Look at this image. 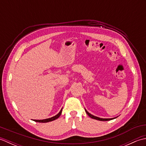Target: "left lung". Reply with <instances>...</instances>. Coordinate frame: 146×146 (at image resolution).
I'll return each instance as SVG.
<instances>
[{"label": "left lung", "instance_id": "8db88e82", "mask_svg": "<svg viewBox=\"0 0 146 146\" xmlns=\"http://www.w3.org/2000/svg\"><path fill=\"white\" fill-rule=\"evenodd\" d=\"M85 111H86V113L88 114V115L90 117H91L92 119H95V120H100V121H107V120H111L115 119V118H117V117H114V118H111V119H102V118H100V117H96V116L93 115H92V114L88 112V111L85 109Z\"/></svg>", "mask_w": 146, "mask_h": 146}]
</instances>
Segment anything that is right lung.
<instances>
[{
    "label": "right lung",
    "mask_w": 146,
    "mask_h": 146,
    "mask_svg": "<svg viewBox=\"0 0 146 146\" xmlns=\"http://www.w3.org/2000/svg\"><path fill=\"white\" fill-rule=\"evenodd\" d=\"M62 109H63V108H61V110H60V112H59L57 115H56L54 116V117L49 118V119H43V120H34V121H35V122H41V123H46V122H51V121H52V120H54L56 119H57L58 118H59V117L61 115V112H62Z\"/></svg>",
    "instance_id": "obj_1"
}]
</instances>
